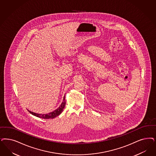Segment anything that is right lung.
<instances>
[{
  "mask_svg": "<svg viewBox=\"0 0 156 156\" xmlns=\"http://www.w3.org/2000/svg\"><path fill=\"white\" fill-rule=\"evenodd\" d=\"M65 105H66V101H65V97L64 96L63 101L62 103L61 104L60 106L52 112L47 113V114H39V113H34V112H31L29 110H28V111L31 114H32L33 115H34L35 116H37L38 118H43L44 119H54L55 117L59 116V115L62 112V111H63V109L65 108Z\"/></svg>",
  "mask_w": 156,
  "mask_h": 156,
  "instance_id": "add662e5",
  "label": "right lung"
}]
</instances>
